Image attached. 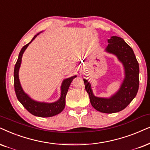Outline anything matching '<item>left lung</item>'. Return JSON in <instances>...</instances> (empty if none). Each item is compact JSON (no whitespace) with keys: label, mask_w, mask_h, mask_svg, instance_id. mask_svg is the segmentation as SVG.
Wrapping results in <instances>:
<instances>
[{"label":"left lung","mask_w":150,"mask_h":150,"mask_svg":"<svg viewBox=\"0 0 150 150\" xmlns=\"http://www.w3.org/2000/svg\"><path fill=\"white\" fill-rule=\"evenodd\" d=\"M108 43L105 51L116 57L124 69L125 77L120 88L109 98L97 97L88 79H83L93 107L100 112L113 113L126 108L136 97L139 86V65L132 48L122 38L113 36Z\"/></svg>","instance_id":"8db88e82"}]
</instances>
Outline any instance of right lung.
<instances>
[{"mask_svg":"<svg viewBox=\"0 0 150 150\" xmlns=\"http://www.w3.org/2000/svg\"><path fill=\"white\" fill-rule=\"evenodd\" d=\"M42 33V32H41ZM41 33H38L33 38L31 41L28 44L24 45L18 54V60H17L16 64H15L14 71V89L16 93V97L18 98L21 105L28 110V111L35 116L48 117H52L56 115L61 113L63 111L66 105V96L67 94L68 90H69L70 85H71L72 81L74 78L77 77V75H74L69 78L64 79L61 85V96L58 100L54 102H39L33 100V98L30 97L23 89L21 84L20 83L19 76V69L21 67L22 61L23 54L26 49L28 47L30 43L33 42V41Z\"/></svg>","mask_w":150,"mask_h":150,"instance_id":"add662e5","label":"right lung"}]
</instances>
